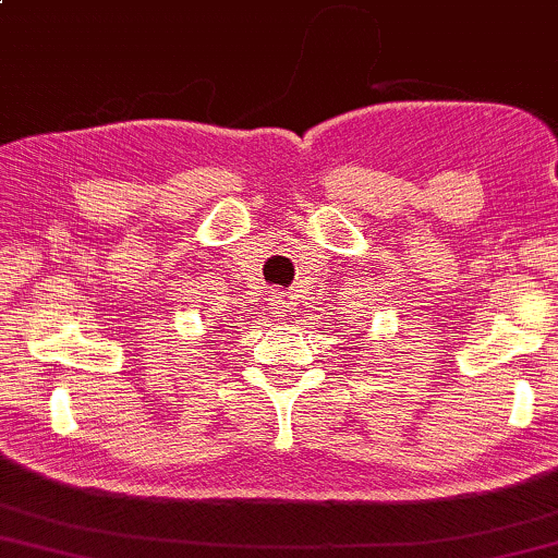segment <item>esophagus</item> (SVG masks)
I'll use <instances>...</instances> for the list:
<instances>
[{
  "instance_id": "1",
  "label": "esophagus",
  "mask_w": 558,
  "mask_h": 558,
  "mask_svg": "<svg viewBox=\"0 0 558 558\" xmlns=\"http://www.w3.org/2000/svg\"><path fill=\"white\" fill-rule=\"evenodd\" d=\"M270 311L272 313H276V318H282V316H286V308H288V303H286V298H282L280 293H272L270 295Z\"/></svg>"
}]
</instances>
